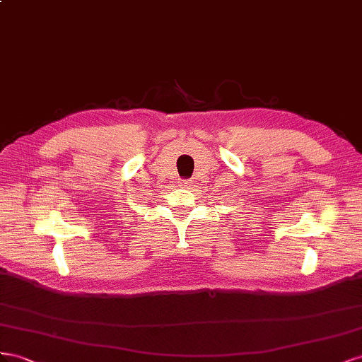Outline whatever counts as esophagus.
<instances>
[{
  "label": "esophagus",
  "instance_id": "obj_1",
  "mask_svg": "<svg viewBox=\"0 0 362 362\" xmlns=\"http://www.w3.org/2000/svg\"><path fill=\"white\" fill-rule=\"evenodd\" d=\"M189 185H191L189 180H182V182H180V187H185V188H188Z\"/></svg>",
  "mask_w": 362,
  "mask_h": 362
}]
</instances>
